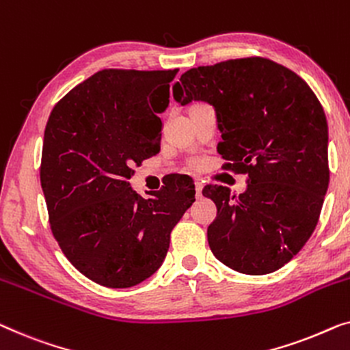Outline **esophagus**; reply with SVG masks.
I'll return each instance as SVG.
<instances>
[{"label":"esophagus","mask_w":350,"mask_h":350,"mask_svg":"<svg viewBox=\"0 0 350 350\" xmlns=\"http://www.w3.org/2000/svg\"><path fill=\"white\" fill-rule=\"evenodd\" d=\"M196 196L200 197L202 196V187H204V185H202L200 180H196Z\"/></svg>","instance_id":"esophagus-1"}]
</instances>
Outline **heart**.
Segmentation results:
<instances>
[{
  "mask_svg": "<svg viewBox=\"0 0 350 350\" xmlns=\"http://www.w3.org/2000/svg\"><path fill=\"white\" fill-rule=\"evenodd\" d=\"M191 165H192V167H199V165H200V161H199V159H192V161H191Z\"/></svg>",
  "mask_w": 350,
  "mask_h": 350,
  "instance_id": "heart-1",
  "label": "heart"
}]
</instances>
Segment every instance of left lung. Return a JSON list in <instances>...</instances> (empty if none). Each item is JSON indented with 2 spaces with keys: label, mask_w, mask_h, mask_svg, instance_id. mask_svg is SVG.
Masks as SVG:
<instances>
[{
  "label": "left lung",
  "mask_w": 350,
  "mask_h": 350,
  "mask_svg": "<svg viewBox=\"0 0 350 350\" xmlns=\"http://www.w3.org/2000/svg\"><path fill=\"white\" fill-rule=\"evenodd\" d=\"M174 98L215 107L222 169L247 176L240 196L217 185L202 191L217 208L206 230L211 252L245 275L280 270L312 235L330 181L317 96L291 69L250 57L189 69Z\"/></svg>",
  "instance_id": "1"
}]
</instances>
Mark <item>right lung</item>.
Returning <instances> with one entry per match:
<instances>
[{
    "mask_svg": "<svg viewBox=\"0 0 350 350\" xmlns=\"http://www.w3.org/2000/svg\"><path fill=\"white\" fill-rule=\"evenodd\" d=\"M176 72L99 70L58 100L45 126L40 186L50 229L68 260L100 286L133 287L153 275L196 200L189 176L148 199L128 181L134 164L159 151L158 113Z\"/></svg>",
    "mask_w": 350,
    "mask_h": 350,
    "instance_id": "1",
    "label": "right lung"
}]
</instances>
